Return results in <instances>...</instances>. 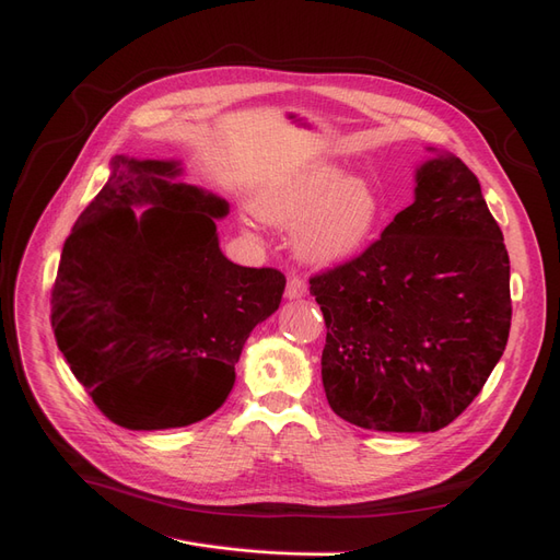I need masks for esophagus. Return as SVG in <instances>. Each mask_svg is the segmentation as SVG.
I'll return each instance as SVG.
<instances>
[{"label":"esophagus","instance_id":"34e87169","mask_svg":"<svg viewBox=\"0 0 560 560\" xmlns=\"http://www.w3.org/2000/svg\"><path fill=\"white\" fill-rule=\"evenodd\" d=\"M305 293H307V283L300 277H291L289 283H285V293H283L285 300H300Z\"/></svg>","mask_w":560,"mask_h":560}]
</instances>
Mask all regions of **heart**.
<instances>
[{"mask_svg":"<svg viewBox=\"0 0 560 560\" xmlns=\"http://www.w3.org/2000/svg\"><path fill=\"white\" fill-rule=\"evenodd\" d=\"M253 209L267 225L295 228L300 260L335 267L354 260L375 236L385 201L377 187L342 166L316 162L265 185ZM250 232V225H244Z\"/></svg>","mask_w":560,"mask_h":560,"instance_id":"obj_1","label":"heart"}]
</instances>
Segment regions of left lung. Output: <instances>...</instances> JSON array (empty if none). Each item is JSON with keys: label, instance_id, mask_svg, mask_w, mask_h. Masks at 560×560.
<instances>
[{"label": "left lung", "instance_id": "left-lung-1", "mask_svg": "<svg viewBox=\"0 0 560 560\" xmlns=\"http://www.w3.org/2000/svg\"><path fill=\"white\" fill-rule=\"evenodd\" d=\"M377 242L310 281L326 322L322 380L342 420L439 431L483 389L511 326L509 255L476 175L436 148Z\"/></svg>", "mask_w": 560, "mask_h": 560}]
</instances>
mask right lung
<instances>
[{
	"instance_id": "obj_1",
	"label": "right lung",
	"mask_w": 560,
	"mask_h": 560,
	"mask_svg": "<svg viewBox=\"0 0 560 560\" xmlns=\"http://www.w3.org/2000/svg\"><path fill=\"white\" fill-rule=\"evenodd\" d=\"M230 203L178 159L112 156L62 246L58 349L93 404L126 429L195 424L234 387L250 330L279 310L277 269L234 265L215 222Z\"/></svg>"
}]
</instances>
